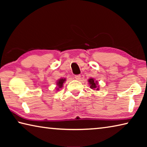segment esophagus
Returning <instances> with one entry per match:
<instances>
[{"label":"esophagus","instance_id":"obj_1","mask_svg":"<svg viewBox=\"0 0 147 147\" xmlns=\"http://www.w3.org/2000/svg\"><path fill=\"white\" fill-rule=\"evenodd\" d=\"M80 77H81L80 75H79V74H77V75L74 76V78H75L76 80H79V79H80Z\"/></svg>","mask_w":147,"mask_h":147}]
</instances>
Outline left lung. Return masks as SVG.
<instances>
[{
    "mask_svg": "<svg viewBox=\"0 0 147 147\" xmlns=\"http://www.w3.org/2000/svg\"><path fill=\"white\" fill-rule=\"evenodd\" d=\"M89 85H90V88L92 89H96L98 90V88H97V84L98 83L96 82V81H94L93 78H90L88 80Z\"/></svg>",
    "mask_w": 147,
    "mask_h": 147,
    "instance_id": "8db88e82",
    "label": "left lung"
}]
</instances>
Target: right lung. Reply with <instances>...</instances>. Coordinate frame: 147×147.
Returning <instances> with one entry per match:
<instances>
[{"mask_svg":"<svg viewBox=\"0 0 147 147\" xmlns=\"http://www.w3.org/2000/svg\"><path fill=\"white\" fill-rule=\"evenodd\" d=\"M65 81V78H64V79L61 78V79L58 80V82H57V86H58V88H60L62 86H63V82Z\"/></svg>","mask_w":147,"mask_h":147,"instance_id":"right-lung-1","label":"right lung"}]
</instances>
